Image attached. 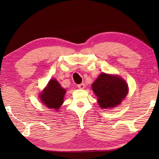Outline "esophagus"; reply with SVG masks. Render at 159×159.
I'll return each instance as SVG.
<instances>
[{
  "label": "esophagus",
  "mask_w": 159,
  "mask_h": 159,
  "mask_svg": "<svg viewBox=\"0 0 159 159\" xmlns=\"http://www.w3.org/2000/svg\"><path fill=\"white\" fill-rule=\"evenodd\" d=\"M78 88H79V89H84L85 84H84V83H80V84L78 85Z\"/></svg>",
  "instance_id": "obj_1"
}]
</instances>
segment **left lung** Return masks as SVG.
Listing matches in <instances>:
<instances>
[{"label": "left lung", "instance_id": "left-lung-1", "mask_svg": "<svg viewBox=\"0 0 159 159\" xmlns=\"http://www.w3.org/2000/svg\"><path fill=\"white\" fill-rule=\"evenodd\" d=\"M102 109H111L121 103L128 93L125 80L116 75L102 73L92 84Z\"/></svg>", "mask_w": 159, "mask_h": 159}]
</instances>
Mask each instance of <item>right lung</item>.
I'll use <instances>...</instances> for the list:
<instances>
[{"instance_id":"add662e5","label":"right lung","mask_w":159,"mask_h":159,"mask_svg":"<svg viewBox=\"0 0 159 159\" xmlns=\"http://www.w3.org/2000/svg\"><path fill=\"white\" fill-rule=\"evenodd\" d=\"M66 91L61 88L57 80L51 79L41 94H40V99L48 108L58 111L64 102Z\"/></svg>"}]
</instances>
